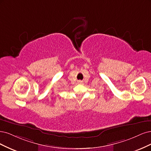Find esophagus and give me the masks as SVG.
Returning <instances> with one entry per match:
<instances>
[{
    "mask_svg": "<svg viewBox=\"0 0 151 151\" xmlns=\"http://www.w3.org/2000/svg\"><path fill=\"white\" fill-rule=\"evenodd\" d=\"M78 83H80V84L82 83V81H78Z\"/></svg>",
    "mask_w": 151,
    "mask_h": 151,
    "instance_id": "34e87169",
    "label": "esophagus"
}]
</instances>
